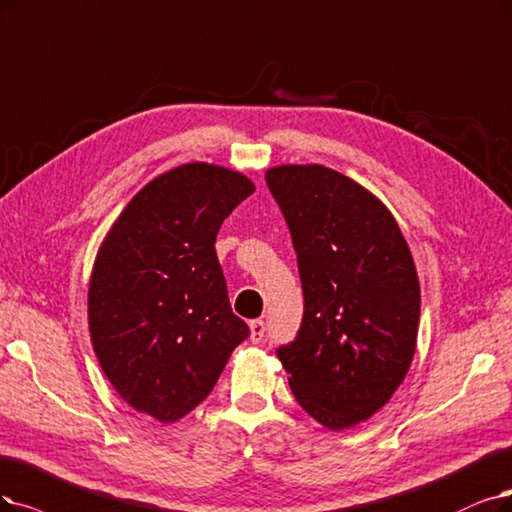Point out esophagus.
Wrapping results in <instances>:
<instances>
[{"label":"esophagus","mask_w":512,"mask_h":512,"mask_svg":"<svg viewBox=\"0 0 512 512\" xmlns=\"http://www.w3.org/2000/svg\"><path fill=\"white\" fill-rule=\"evenodd\" d=\"M251 342L253 344H259V342H263V337H266V323H263L261 318H257V320H251Z\"/></svg>","instance_id":"obj_1"}]
</instances>
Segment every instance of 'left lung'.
Instances as JSON below:
<instances>
[{"instance_id": "obj_1", "label": "left lung", "mask_w": 512, "mask_h": 512, "mask_svg": "<svg viewBox=\"0 0 512 512\" xmlns=\"http://www.w3.org/2000/svg\"><path fill=\"white\" fill-rule=\"evenodd\" d=\"M266 183L291 232L304 291L293 342L276 348L297 403L342 430L401 386L420 325V282L388 208L331 168L278 166Z\"/></svg>"}]
</instances>
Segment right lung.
I'll list each match as a JSON object with an SVG mask.
<instances>
[{"instance_id": "1", "label": "right lung", "mask_w": 512, "mask_h": 512, "mask_svg": "<svg viewBox=\"0 0 512 512\" xmlns=\"http://www.w3.org/2000/svg\"><path fill=\"white\" fill-rule=\"evenodd\" d=\"M253 192L249 179L221 166L168 170L130 200L94 261V352L122 399L158 422L200 405L251 335L232 312L215 240Z\"/></svg>"}]
</instances>
